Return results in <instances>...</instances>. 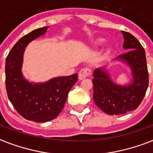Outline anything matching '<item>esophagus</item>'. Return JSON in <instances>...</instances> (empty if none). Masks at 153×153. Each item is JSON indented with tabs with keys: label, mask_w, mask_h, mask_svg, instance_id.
<instances>
[{
	"label": "esophagus",
	"mask_w": 153,
	"mask_h": 153,
	"mask_svg": "<svg viewBox=\"0 0 153 153\" xmlns=\"http://www.w3.org/2000/svg\"><path fill=\"white\" fill-rule=\"evenodd\" d=\"M90 74H91V70L89 68H83V69L80 70L79 73V79L80 80L83 79L86 77L89 76Z\"/></svg>",
	"instance_id": "1"
}]
</instances>
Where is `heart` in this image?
I'll list each match as a JSON object with an SVG mask.
<instances>
[{
	"mask_svg": "<svg viewBox=\"0 0 153 153\" xmlns=\"http://www.w3.org/2000/svg\"><path fill=\"white\" fill-rule=\"evenodd\" d=\"M102 40H100L99 42H97V44H101V43H102Z\"/></svg>",
	"mask_w": 153,
	"mask_h": 153,
	"instance_id": "1",
	"label": "heart"
}]
</instances>
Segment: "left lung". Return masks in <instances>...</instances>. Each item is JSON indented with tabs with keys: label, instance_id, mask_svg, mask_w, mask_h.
I'll list each match as a JSON object with an SVG mask.
<instances>
[{
	"label": "left lung",
	"instance_id": "8db88e82",
	"mask_svg": "<svg viewBox=\"0 0 153 153\" xmlns=\"http://www.w3.org/2000/svg\"><path fill=\"white\" fill-rule=\"evenodd\" d=\"M123 48L126 52L115 60L125 62L131 69V83L119 85L114 83L105 68L93 72V100L100 109L108 115H122L134 111L145 96L148 87V72L143 47L128 32L121 31Z\"/></svg>",
	"mask_w": 153,
	"mask_h": 153
}]
</instances>
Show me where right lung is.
<instances>
[{
	"mask_svg": "<svg viewBox=\"0 0 153 153\" xmlns=\"http://www.w3.org/2000/svg\"><path fill=\"white\" fill-rule=\"evenodd\" d=\"M48 27L35 29L15 43L5 60V86L9 100L17 112L28 120L43 123L56 117L63 109L68 93L78 74L56 77L45 83H30L22 74L25 47L45 34Z\"/></svg>",
	"mask_w": 153,
	"mask_h": 153,
	"instance_id": "right-lung-1",
	"label": "right lung"
}]
</instances>
